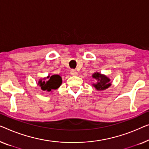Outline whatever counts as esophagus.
I'll use <instances>...</instances> for the list:
<instances>
[{"label":"esophagus","mask_w":149,"mask_h":149,"mask_svg":"<svg viewBox=\"0 0 149 149\" xmlns=\"http://www.w3.org/2000/svg\"><path fill=\"white\" fill-rule=\"evenodd\" d=\"M70 74L71 75H72V76H77V75H78V72L75 70H71Z\"/></svg>","instance_id":"34e87169"}]
</instances>
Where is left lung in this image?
Wrapping results in <instances>:
<instances>
[{
	"label": "left lung",
	"mask_w": 149,
	"mask_h": 149,
	"mask_svg": "<svg viewBox=\"0 0 149 149\" xmlns=\"http://www.w3.org/2000/svg\"><path fill=\"white\" fill-rule=\"evenodd\" d=\"M92 77L96 80V83L93 84V86L97 91H104L111 85L110 79L106 75L95 72L92 74Z\"/></svg>",
	"instance_id": "1"
}]
</instances>
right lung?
I'll use <instances>...</instances> for the list:
<instances>
[{"instance_id": "obj_1", "label": "right lung", "mask_w": 149, "mask_h": 149, "mask_svg": "<svg viewBox=\"0 0 149 149\" xmlns=\"http://www.w3.org/2000/svg\"><path fill=\"white\" fill-rule=\"evenodd\" d=\"M62 80L60 75L54 74L48 75L47 77L39 80L38 85L41 87V89L44 91H51L52 90L57 89L62 85Z\"/></svg>"}]
</instances>
